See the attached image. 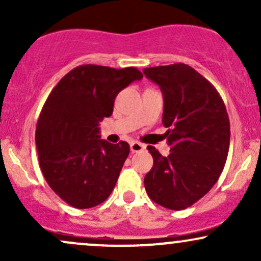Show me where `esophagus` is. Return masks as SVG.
I'll list each match as a JSON object with an SVG mask.
<instances>
[{"instance_id": "esophagus-1", "label": "esophagus", "mask_w": 261, "mask_h": 261, "mask_svg": "<svg viewBox=\"0 0 261 261\" xmlns=\"http://www.w3.org/2000/svg\"><path fill=\"white\" fill-rule=\"evenodd\" d=\"M130 148H131V152H133V153H135V152H141V151H143V149L146 148V146L142 145V143L136 142V141H134V142L130 143Z\"/></svg>"}]
</instances>
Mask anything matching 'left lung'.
Here are the masks:
<instances>
[{
  "instance_id": "1",
  "label": "left lung",
  "mask_w": 261,
  "mask_h": 261,
  "mask_svg": "<svg viewBox=\"0 0 261 261\" xmlns=\"http://www.w3.org/2000/svg\"><path fill=\"white\" fill-rule=\"evenodd\" d=\"M163 93L162 122L170 153L152 146L153 167L145 176L146 193L163 207L184 210L211 190L222 173L229 149L230 127L220 93L185 64L143 70Z\"/></svg>"
}]
</instances>
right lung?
Instances as JSON below:
<instances>
[{"label": "right lung", "mask_w": 261, "mask_h": 261, "mask_svg": "<svg viewBox=\"0 0 261 261\" xmlns=\"http://www.w3.org/2000/svg\"><path fill=\"white\" fill-rule=\"evenodd\" d=\"M143 74L135 67L81 65L47 97L35 131L39 164L54 193L76 208L109 197L130 146L99 139V122L113 114L118 93Z\"/></svg>", "instance_id": "add662e5"}]
</instances>
